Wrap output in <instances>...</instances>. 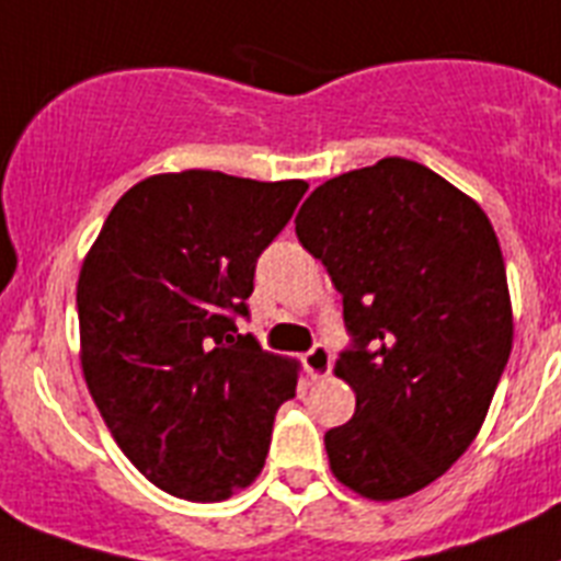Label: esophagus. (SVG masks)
I'll return each mask as SVG.
<instances>
[{
	"mask_svg": "<svg viewBox=\"0 0 561 561\" xmlns=\"http://www.w3.org/2000/svg\"><path fill=\"white\" fill-rule=\"evenodd\" d=\"M305 368H308L310 379H324L333 368V356L324 345H313L305 353Z\"/></svg>",
	"mask_w": 561,
	"mask_h": 561,
	"instance_id": "obj_1",
	"label": "esophagus"
}]
</instances>
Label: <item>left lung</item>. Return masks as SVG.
Wrapping results in <instances>:
<instances>
[{"label": "left lung", "mask_w": 561, "mask_h": 561, "mask_svg": "<svg viewBox=\"0 0 561 561\" xmlns=\"http://www.w3.org/2000/svg\"><path fill=\"white\" fill-rule=\"evenodd\" d=\"M296 237L353 336L333 368L356 393L351 422L324 433L333 477L374 502L411 496L477 439L511 356L496 230L448 179L388 157L319 185Z\"/></svg>", "instance_id": "8db88e82"}]
</instances>
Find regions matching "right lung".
Segmentation results:
<instances>
[{
    "mask_svg": "<svg viewBox=\"0 0 561 561\" xmlns=\"http://www.w3.org/2000/svg\"><path fill=\"white\" fill-rule=\"evenodd\" d=\"M305 191L302 179L157 173L113 205L84 256V382L122 454L171 496L222 502L265 465L299 362L262 351L237 317Z\"/></svg>",
    "mask_w": 561,
    "mask_h": 561,
    "instance_id": "right-lung-1",
    "label": "right lung"
}]
</instances>
